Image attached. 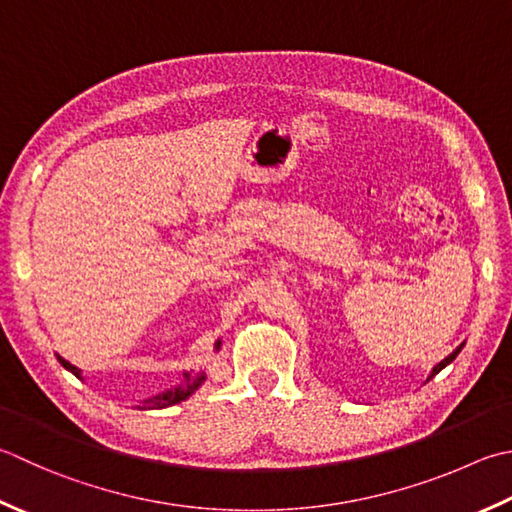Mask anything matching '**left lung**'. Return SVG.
<instances>
[{"instance_id": "obj_1", "label": "left lung", "mask_w": 512, "mask_h": 512, "mask_svg": "<svg viewBox=\"0 0 512 512\" xmlns=\"http://www.w3.org/2000/svg\"><path fill=\"white\" fill-rule=\"evenodd\" d=\"M462 348H464V346H459L457 350H453V353H450V355H448V357L444 359V362H439V364H437V366L433 368V373H430V379H433V377H435V375L439 373V370H442V368H446V366H448L450 362H453V359H455V357L459 355V350H462Z\"/></svg>"}]
</instances>
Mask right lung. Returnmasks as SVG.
Returning a JSON list of instances; mask_svg holds the SVG:
<instances>
[{
  "instance_id": "right-lung-1",
  "label": "right lung",
  "mask_w": 512,
  "mask_h": 512,
  "mask_svg": "<svg viewBox=\"0 0 512 512\" xmlns=\"http://www.w3.org/2000/svg\"><path fill=\"white\" fill-rule=\"evenodd\" d=\"M222 346V342H217L215 344V348H219ZM57 359H59V364H62L66 370H70V373H73L75 377H79L82 379V370L79 368H75L73 364L70 362H66L64 357H59L57 355ZM206 379V375L204 373H184V379H182V384H179L177 388H170V390H164V393H159V395H155V397H150V399H146V402L142 404V408L146 410H153V408H166V406H173V404H179V402H184L186 397H190L195 393V390L202 386V382Z\"/></svg>"
}]
</instances>
